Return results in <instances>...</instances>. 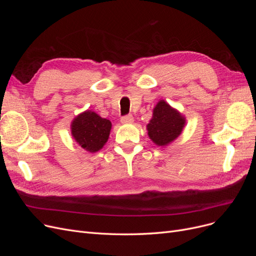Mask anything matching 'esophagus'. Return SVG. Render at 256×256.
<instances>
[{
  "instance_id": "1",
  "label": "esophagus",
  "mask_w": 256,
  "mask_h": 256,
  "mask_svg": "<svg viewBox=\"0 0 256 256\" xmlns=\"http://www.w3.org/2000/svg\"><path fill=\"white\" fill-rule=\"evenodd\" d=\"M120 122H122V124H131L134 122V116L132 115H125V116H122V118H120Z\"/></svg>"
}]
</instances>
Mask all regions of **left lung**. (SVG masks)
Masks as SVG:
<instances>
[{"label":"left lung","instance_id":"obj_1","mask_svg":"<svg viewBox=\"0 0 256 256\" xmlns=\"http://www.w3.org/2000/svg\"><path fill=\"white\" fill-rule=\"evenodd\" d=\"M184 125V116L164 100H160L154 108L152 118L147 125V131L154 144L168 146L180 136Z\"/></svg>","mask_w":256,"mask_h":256}]
</instances>
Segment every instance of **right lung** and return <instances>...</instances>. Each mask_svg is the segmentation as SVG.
<instances>
[{
	"label": "right lung",
	"mask_w": 256,
	"mask_h": 256,
	"mask_svg": "<svg viewBox=\"0 0 256 256\" xmlns=\"http://www.w3.org/2000/svg\"><path fill=\"white\" fill-rule=\"evenodd\" d=\"M112 124L92 111L79 114L72 122V134L82 148L90 152L100 150L110 136Z\"/></svg>",
	"instance_id": "1"
}]
</instances>
